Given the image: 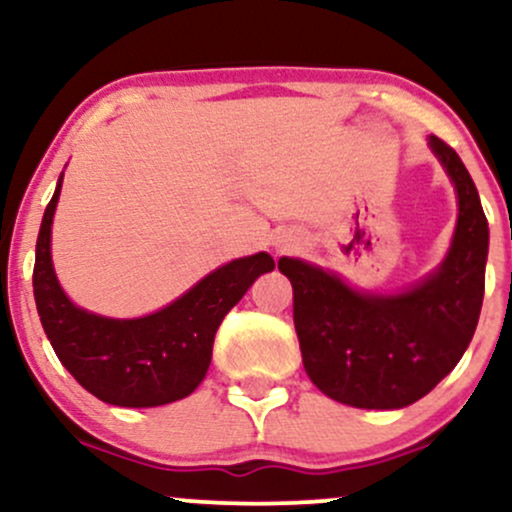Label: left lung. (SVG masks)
<instances>
[{
    "label": "left lung",
    "instance_id": "left-lung-1",
    "mask_svg": "<svg viewBox=\"0 0 512 512\" xmlns=\"http://www.w3.org/2000/svg\"><path fill=\"white\" fill-rule=\"evenodd\" d=\"M460 199L452 248L433 276L399 296H368L337 276L281 257L293 286V325L317 390L358 409H402L457 366L484 301L489 223L457 151L431 137Z\"/></svg>",
    "mask_w": 512,
    "mask_h": 512
}]
</instances>
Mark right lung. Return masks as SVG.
I'll use <instances>...</instances> for the list:
<instances>
[{"label": "right lung", "mask_w": 512, "mask_h": 512, "mask_svg": "<svg viewBox=\"0 0 512 512\" xmlns=\"http://www.w3.org/2000/svg\"><path fill=\"white\" fill-rule=\"evenodd\" d=\"M62 178L45 209L35 245L33 296L62 366L84 390L115 407H158L195 392L211 363L223 317L252 281L274 269L267 252L233 260L170 303L137 320L86 313L64 296L50 260V226Z\"/></svg>", "instance_id": "right-lung-1"}]
</instances>
